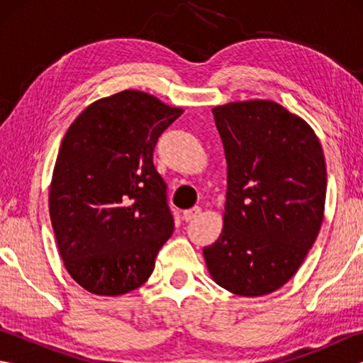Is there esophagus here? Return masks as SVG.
Wrapping results in <instances>:
<instances>
[{"label": "esophagus", "instance_id": "obj_1", "mask_svg": "<svg viewBox=\"0 0 363 363\" xmlns=\"http://www.w3.org/2000/svg\"><path fill=\"white\" fill-rule=\"evenodd\" d=\"M201 212V209H199V207H191V209H189V211H184V220L186 221H191V220H195L196 217H198V213Z\"/></svg>", "mask_w": 363, "mask_h": 363}]
</instances>
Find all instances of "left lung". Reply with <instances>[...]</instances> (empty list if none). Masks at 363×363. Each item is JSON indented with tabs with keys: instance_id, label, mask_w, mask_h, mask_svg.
I'll return each mask as SVG.
<instances>
[{
	"instance_id": "obj_1",
	"label": "left lung",
	"mask_w": 363,
	"mask_h": 363,
	"mask_svg": "<svg viewBox=\"0 0 363 363\" xmlns=\"http://www.w3.org/2000/svg\"><path fill=\"white\" fill-rule=\"evenodd\" d=\"M228 191L223 230L203 250L212 279L240 296L287 284L317 240L326 162L313 129L269 99L217 106Z\"/></svg>"
}]
</instances>
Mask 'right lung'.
Masks as SVG:
<instances>
[{
	"instance_id": "right-lung-1",
	"label": "right lung",
	"mask_w": 363,
	"mask_h": 363,
	"mask_svg": "<svg viewBox=\"0 0 363 363\" xmlns=\"http://www.w3.org/2000/svg\"><path fill=\"white\" fill-rule=\"evenodd\" d=\"M182 112L123 90L86 107L64 135L50 186L51 225L67 272L94 295L140 287L173 234L152 151Z\"/></svg>"
}]
</instances>
